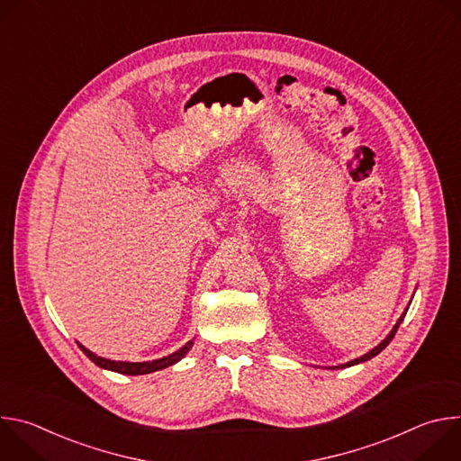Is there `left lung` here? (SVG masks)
<instances>
[{
	"mask_svg": "<svg viewBox=\"0 0 461 461\" xmlns=\"http://www.w3.org/2000/svg\"><path fill=\"white\" fill-rule=\"evenodd\" d=\"M411 306V304H409ZM409 306L405 308V312L402 313V317L396 321V324H393V328L392 330L388 332V336L377 345V347H374L370 352H366L365 356H361V357H357V359H352V361H348V363H345V365H338V366H332V370H336V368H347V366H354V365H359V363H365V361H368V359H372V357H375L383 348H386V345L393 339V336H396V332H398V328H400V324H402V321L405 319V315H407V310H409Z\"/></svg>",
	"mask_w": 461,
	"mask_h": 461,
	"instance_id": "obj_1",
	"label": "left lung"
}]
</instances>
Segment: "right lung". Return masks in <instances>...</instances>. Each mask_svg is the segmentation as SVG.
I'll use <instances>...</instances> for the list:
<instances>
[{
  "label": "right lung",
  "instance_id": "add662e5",
  "mask_svg": "<svg viewBox=\"0 0 461 461\" xmlns=\"http://www.w3.org/2000/svg\"><path fill=\"white\" fill-rule=\"evenodd\" d=\"M78 347L82 348V352L95 363L98 365L100 368H105V370H111V372H118V374H125V375H144V374H151V372H157V370H162V368H167L175 363H178L193 347V339L187 341L182 348H178L176 352L166 356V357H160V359H153V361H142V363H129V361H111V359H105V357H100L96 356L95 352H91L89 348H86L84 345L78 343Z\"/></svg>",
  "mask_w": 461,
  "mask_h": 461
}]
</instances>
